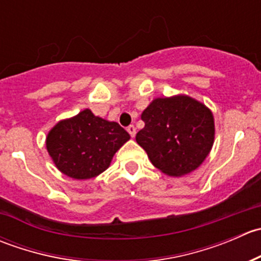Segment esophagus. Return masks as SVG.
I'll use <instances>...</instances> for the list:
<instances>
[{
	"instance_id": "obj_1",
	"label": "esophagus",
	"mask_w": 261,
	"mask_h": 261,
	"mask_svg": "<svg viewBox=\"0 0 261 261\" xmlns=\"http://www.w3.org/2000/svg\"><path fill=\"white\" fill-rule=\"evenodd\" d=\"M127 131H128V134L131 135V138H134V136H135V134H136V127L134 125L127 126Z\"/></svg>"
}]
</instances>
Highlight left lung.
<instances>
[{
    "mask_svg": "<svg viewBox=\"0 0 261 261\" xmlns=\"http://www.w3.org/2000/svg\"><path fill=\"white\" fill-rule=\"evenodd\" d=\"M141 120L145 127L136 134V141L152 165L168 175L191 173L213 145L212 112L188 96L154 99Z\"/></svg>",
    "mask_w": 261,
    "mask_h": 261,
    "instance_id": "8db88e82",
    "label": "left lung"
}]
</instances>
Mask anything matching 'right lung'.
I'll use <instances>...</instances> for the list:
<instances>
[{
	"label": "right lung",
	"instance_id": "1",
	"mask_svg": "<svg viewBox=\"0 0 261 261\" xmlns=\"http://www.w3.org/2000/svg\"><path fill=\"white\" fill-rule=\"evenodd\" d=\"M128 139L117 122L84 110L57 123L48 134L46 147L60 172L74 179H89L109 168L115 152Z\"/></svg>",
	"mask_w": 261,
	"mask_h": 261
}]
</instances>
